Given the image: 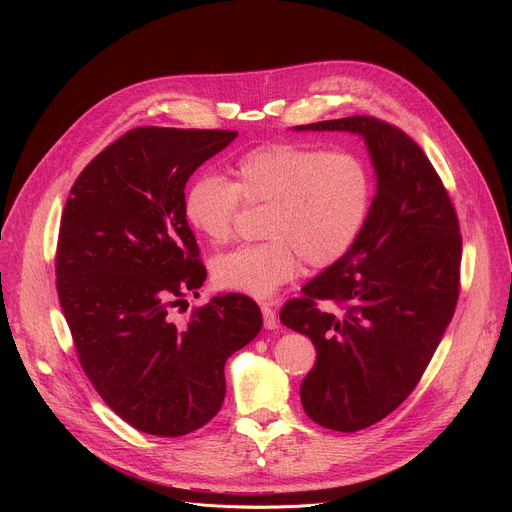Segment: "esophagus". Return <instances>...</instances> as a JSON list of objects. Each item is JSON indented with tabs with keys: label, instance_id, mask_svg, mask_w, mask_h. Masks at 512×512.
Returning <instances> with one entry per match:
<instances>
[{
	"label": "esophagus",
	"instance_id": "obj_1",
	"mask_svg": "<svg viewBox=\"0 0 512 512\" xmlns=\"http://www.w3.org/2000/svg\"><path fill=\"white\" fill-rule=\"evenodd\" d=\"M261 314H263V324L267 330H275L277 328V316H275V310L269 308L267 304L261 306Z\"/></svg>",
	"mask_w": 512,
	"mask_h": 512
}]
</instances>
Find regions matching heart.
Instances as JSON below:
<instances>
[{
    "label": "heart",
    "mask_w": 512,
    "mask_h": 512,
    "mask_svg": "<svg viewBox=\"0 0 512 512\" xmlns=\"http://www.w3.org/2000/svg\"><path fill=\"white\" fill-rule=\"evenodd\" d=\"M231 180L200 176L188 188V225L212 245L231 241L245 206H267V241L243 245L212 261L214 281L253 298H269L302 261L326 269L360 239L373 208V176L358 154L269 143L243 154Z\"/></svg>",
    "instance_id": "b5f03b06"
}]
</instances>
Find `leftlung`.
Listing matches in <instances>:
<instances>
[{"mask_svg": "<svg viewBox=\"0 0 512 512\" xmlns=\"http://www.w3.org/2000/svg\"><path fill=\"white\" fill-rule=\"evenodd\" d=\"M296 129L360 133L379 178L356 245L279 312L316 346L300 387L306 415L350 433L385 419L413 393L452 322L460 223L440 174L397 125L352 115Z\"/></svg>", "mask_w": 512, "mask_h": 512, "instance_id": "1", "label": "left lung"}]
</instances>
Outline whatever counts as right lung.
Returning <instances> with one entry per match:
<instances>
[{"instance_id": "right-lung-1", "label": "right lung", "mask_w": 512, "mask_h": 512, "mask_svg": "<svg viewBox=\"0 0 512 512\" xmlns=\"http://www.w3.org/2000/svg\"><path fill=\"white\" fill-rule=\"evenodd\" d=\"M235 137L129 129L87 164L64 204L56 289L72 342L101 399L143 433L180 437L206 425L225 399L227 358L263 324L243 294L172 318L206 279L184 214L186 182Z\"/></svg>"}]
</instances>
